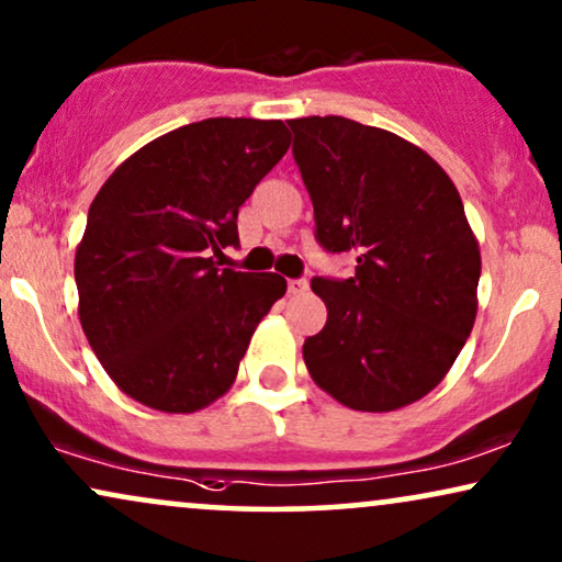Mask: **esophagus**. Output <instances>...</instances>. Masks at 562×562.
I'll use <instances>...</instances> for the list:
<instances>
[{
	"instance_id": "esophagus-1",
	"label": "esophagus",
	"mask_w": 562,
	"mask_h": 562,
	"mask_svg": "<svg viewBox=\"0 0 562 562\" xmlns=\"http://www.w3.org/2000/svg\"><path fill=\"white\" fill-rule=\"evenodd\" d=\"M288 290L293 295H301V293H305V290H308V282H305V280H288Z\"/></svg>"
}]
</instances>
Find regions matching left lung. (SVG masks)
<instances>
[{
    "label": "left lung",
    "mask_w": 562,
    "mask_h": 562,
    "mask_svg": "<svg viewBox=\"0 0 562 562\" xmlns=\"http://www.w3.org/2000/svg\"><path fill=\"white\" fill-rule=\"evenodd\" d=\"M288 124L318 244L358 254L350 280H311L329 316L305 339V368L350 409L407 407L451 371L477 316L480 244L459 191L428 153L379 126Z\"/></svg>",
    "instance_id": "obj_1"
}]
</instances>
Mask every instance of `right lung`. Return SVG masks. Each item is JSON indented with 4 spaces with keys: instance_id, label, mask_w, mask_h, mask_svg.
Instances as JSON below:
<instances>
[{
    "instance_id": "1",
    "label": "right lung",
    "mask_w": 562,
    "mask_h": 562,
    "mask_svg": "<svg viewBox=\"0 0 562 562\" xmlns=\"http://www.w3.org/2000/svg\"><path fill=\"white\" fill-rule=\"evenodd\" d=\"M288 147L277 119H204L139 147L92 199L75 254L77 314L126 396L189 415L233 386L288 282L215 259L238 246V207Z\"/></svg>"
}]
</instances>
